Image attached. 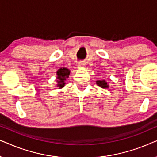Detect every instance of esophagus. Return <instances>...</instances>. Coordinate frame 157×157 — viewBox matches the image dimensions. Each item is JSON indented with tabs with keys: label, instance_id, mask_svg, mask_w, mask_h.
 I'll return each mask as SVG.
<instances>
[{
	"label": "esophagus",
	"instance_id": "1",
	"mask_svg": "<svg viewBox=\"0 0 157 157\" xmlns=\"http://www.w3.org/2000/svg\"><path fill=\"white\" fill-rule=\"evenodd\" d=\"M85 65H86L85 62H83V61H80L78 63V66H79V67H84Z\"/></svg>",
	"mask_w": 157,
	"mask_h": 157
}]
</instances>
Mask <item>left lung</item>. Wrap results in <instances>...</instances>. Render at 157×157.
I'll return each mask as SVG.
<instances>
[{"instance_id":"obj_1","label":"left lung","mask_w":157,"mask_h":157,"mask_svg":"<svg viewBox=\"0 0 157 157\" xmlns=\"http://www.w3.org/2000/svg\"><path fill=\"white\" fill-rule=\"evenodd\" d=\"M96 83H97V85L98 86H100L101 88H108L109 87V86L107 85V83L104 80H103V81L98 80L96 81Z\"/></svg>"}]
</instances>
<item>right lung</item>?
Listing matches in <instances>:
<instances>
[{"instance_id":"obj_1","label":"right lung","mask_w":157,"mask_h":157,"mask_svg":"<svg viewBox=\"0 0 157 157\" xmlns=\"http://www.w3.org/2000/svg\"><path fill=\"white\" fill-rule=\"evenodd\" d=\"M70 74V71L68 68H61L58 70L57 71V78H58V84L57 86L61 88H63L65 86V81L66 80V78H68V76Z\"/></svg>"}]
</instances>
